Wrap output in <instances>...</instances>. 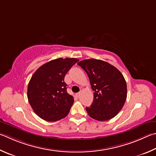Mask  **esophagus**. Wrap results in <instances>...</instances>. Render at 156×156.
Listing matches in <instances>:
<instances>
[{
	"label": "esophagus",
	"instance_id": "1",
	"mask_svg": "<svg viewBox=\"0 0 156 156\" xmlns=\"http://www.w3.org/2000/svg\"><path fill=\"white\" fill-rule=\"evenodd\" d=\"M76 95L77 96L78 98H79V97H80V92H79V93H76Z\"/></svg>",
	"mask_w": 156,
	"mask_h": 156
}]
</instances>
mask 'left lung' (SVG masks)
Masks as SVG:
<instances>
[{"instance_id": "1", "label": "left lung", "mask_w": 156, "mask_h": 156, "mask_svg": "<svg viewBox=\"0 0 156 156\" xmlns=\"http://www.w3.org/2000/svg\"><path fill=\"white\" fill-rule=\"evenodd\" d=\"M78 65L87 73L94 91L92 104L86 107L88 115L100 121L115 117L127 98V84L122 73L107 62L95 58L81 61Z\"/></svg>"}]
</instances>
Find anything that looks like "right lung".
<instances>
[{
  "mask_svg": "<svg viewBox=\"0 0 156 156\" xmlns=\"http://www.w3.org/2000/svg\"><path fill=\"white\" fill-rule=\"evenodd\" d=\"M78 59L59 58L44 64L33 73L27 97L33 111L42 119L56 121L68 115L73 98L67 92L64 78Z\"/></svg>",
  "mask_w": 156,
  "mask_h": 156,
  "instance_id": "1",
  "label": "right lung"
}]
</instances>
